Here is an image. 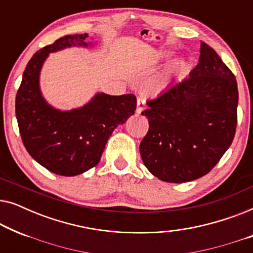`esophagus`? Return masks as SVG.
<instances>
[{
  "label": "esophagus",
  "instance_id": "esophagus-1",
  "mask_svg": "<svg viewBox=\"0 0 253 253\" xmlns=\"http://www.w3.org/2000/svg\"><path fill=\"white\" fill-rule=\"evenodd\" d=\"M146 108V100L143 96H138L137 98V113L140 114L143 110Z\"/></svg>",
  "mask_w": 253,
  "mask_h": 253
}]
</instances>
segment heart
<instances>
[{
	"label": "heart",
	"instance_id": "heart-1",
	"mask_svg": "<svg viewBox=\"0 0 253 253\" xmlns=\"http://www.w3.org/2000/svg\"><path fill=\"white\" fill-rule=\"evenodd\" d=\"M164 56H165L166 58H168V57H169V54L166 53V54L164 55ZM184 68H185V63H184V62H177V63H175L174 67L171 68V70H170V72H169V74H170V76L177 75V74H179V72H181V71L184 70ZM162 83H164V82H161L160 85H162Z\"/></svg>",
	"mask_w": 253,
	"mask_h": 253
}]
</instances>
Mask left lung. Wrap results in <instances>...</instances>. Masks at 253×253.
Instances as JSON below:
<instances>
[{
    "mask_svg": "<svg viewBox=\"0 0 253 253\" xmlns=\"http://www.w3.org/2000/svg\"><path fill=\"white\" fill-rule=\"evenodd\" d=\"M238 89L230 69L212 47L200 43L189 77L148 100L141 113L148 131L139 151L159 179L184 183L209 174L233 143Z\"/></svg>",
    "mask_w": 253,
    "mask_h": 253,
    "instance_id": "1",
    "label": "left lung"
}]
</instances>
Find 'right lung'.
<instances>
[{"label": "right lung", "instance_id": "obj_1", "mask_svg": "<svg viewBox=\"0 0 253 253\" xmlns=\"http://www.w3.org/2000/svg\"><path fill=\"white\" fill-rule=\"evenodd\" d=\"M87 34L64 36L38 50L26 65L16 95V117L24 146L48 170L76 176L95 167L108 138L136 110L133 94H95L84 107L57 110L41 95L39 75L48 54L71 46L87 47Z\"/></svg>", "mask_w": 253, "mask_h": 253}]
</instances>
